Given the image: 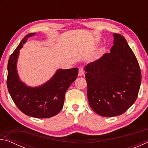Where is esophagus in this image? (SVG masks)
<instances>
[{
	"label": "esophagus",
	"instance_id": "esophagus-1",
	"mask_svg": "<svg viewBox=\"0 0 148 148\" xmlns=\"http://www.w3.org/2000/svg\"><path fill=\"white\" fill-rule=\"evenodd\" d=\"M84 74V71L83 68H79V69L78 75H79V76H83Z\"/></svg>",
	"mask_w": 148,
	"mask_h": 148
}]
</instances>
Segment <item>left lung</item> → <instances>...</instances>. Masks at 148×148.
<instances>
[{
	"label": "left lung",
	"instance_id": "left-lung-1",
	"mask_svg": "<svg viewBox=\"0 0 148 148\" xmlns=\"http://www.w3.org/2000/svg\"><path fill=\"white\" fill-rule=\"evenodd\" d=\"M114 37L110 53L85 67L89 103L104 117L126 112L136 101L142 79L138 62L127 40L119 34Z\"/></svg>",
	"mask_w": 148,
	"mask_h": 148
}]
</instances>
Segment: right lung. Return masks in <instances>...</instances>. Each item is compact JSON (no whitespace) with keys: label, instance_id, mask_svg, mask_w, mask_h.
Masks as SVG:
<instances>
[{"label":"right lung","instance_id":"add662e5","mask_svg":"<svg viewBox=\"0 0 148 148\" xmlns=\"http://www.w3.org/2000/svg\"><path fill=\"white\" fill-rule=\"evenodd\" d=\"M34 34L26 35L10 57L7 87L15 104L23 114L36 118H48L62 108L65 92L76 79L78 69L58 70L49 81L38 87L25 86L17 75L16 62L19 49L27 39Z\"/></svg>","mask_w":148,"mask_h":148}]
</instances>
